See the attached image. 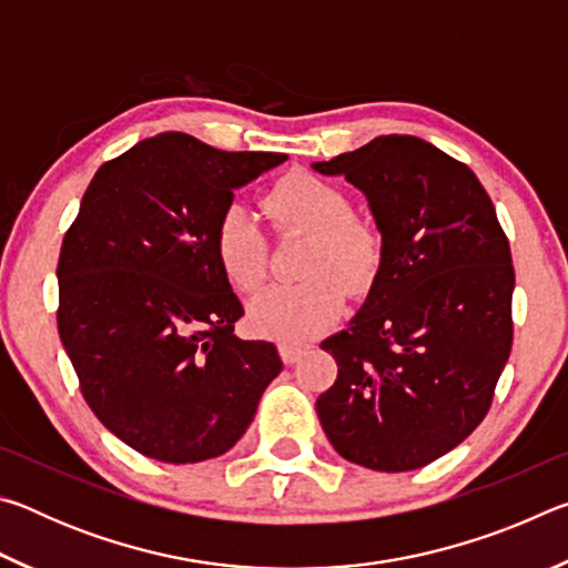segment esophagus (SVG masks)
Returning a JSON list of instances; mask_svg holds the SVG:
<instances>
[{"label": "esophagus", "mask_w": 568, "mask_h": 568, "mask_svg": "<svg viewBox=\"0 0 568 568\" xmlns=\"http://www.w3.org/2000/svg\"><path fill=\"white\" fill-rule=\"evenodd\" d=\"M277 353H281L283 363L293 365V363H295L297 358H301V355L305 353V345H297V343H287V341H283V343H277Z\"/></svg>", "instance_id": "1"}]
</instances>
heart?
<instances>
[{"label": "heart", "instance_id": "heart-1", "mask_svg": "<svg viewBox=\"0 0 568 568\" xmlns=\"http://www.w3.org/2000/svg\"><path fill=\"white\" fill-rule=\"evenodd\" d=\"M263 207L275 233L307 235L301 285H273L255 295L247 318L255 331L303 341L338 318L343 287L365 295L376 285L386 240L373 220L353 213L348 192L311 172L295 170L267 192ZM220 271L237 293H253L267 275V240L243 205H227L213 227Z\"/></svg>", "mask_w": 568, "mask_h": 568}]
</instances>
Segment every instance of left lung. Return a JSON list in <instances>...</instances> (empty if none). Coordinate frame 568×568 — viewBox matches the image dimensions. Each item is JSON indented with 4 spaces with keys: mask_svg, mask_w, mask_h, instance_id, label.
Returning a JSON list of instances; mask_svg holds the SVG:
<instances>
[{
    "mask_svg": "<svg viewBox=\"0 0 568 568\" xmlns=\"http://www.w3.org/2000/svg\"><path fill=\"white\" fill-rule=\"evenodd\" d=\"M368 197L386 255L358 315L321 343L338 378L315 400L338 454L400 474L474 434L511 353L514 265L474 170L413 134L331 162Z\"/></svg>",
    "mask_w": 568,
    "mask_h": 568,
    "instance_id": "left-lung-1",
    "label": "left lung"
}]
</instances>
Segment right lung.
<instances>
[{"instance_id":"add662e5","label":"right lung","mask_w":568,"mask_h":568,"mask_svg":"<svg viewBox=\"0 0 568 568\" xmlns=\"http://www.w3.org/2000/svg\"><path fill=\"white\" fill-rule=\"evenodd\" d=\"M285 160L158 134L94 172L64 233L62 345L94 416L142 456H223L283 368L273 343L235 335L243 305L213 227L235 187Z\"/></svg>"}]
</instances>
